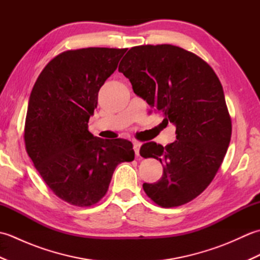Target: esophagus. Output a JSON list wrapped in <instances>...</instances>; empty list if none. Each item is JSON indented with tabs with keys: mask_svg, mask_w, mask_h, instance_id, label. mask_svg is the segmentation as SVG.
Instances as JSON below:
<instances>
[{
	"mask_svg": "<svg viewBox=\"0 0 260 260\" xmlns=\"http://www.w3.org/2000/svg\"><path fill=\"white\" fill-rule=\"evenodd\" d=\"M133 148H134V152H135V155L139 156L140 155V148H141V143L140 142H133Z\"/></svg>",
	"mask_w": 260,
	"mask_h": 260,
	"instance_id": "obj_1",
	"label": "esophagus"
}]
</instances>
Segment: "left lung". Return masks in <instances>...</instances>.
<instances>
[{
  "label": "left lung",
  "instance_id": "8db88e82",
  "mask_svg": "<svg viewBox=\"0 0 260 260\" xmlns=\"http://www.w3.org/2000/svg\"><path fill=\"white\" fill-rule=\"evenodd\" d=\"M118 71L137 96L176 126L175 142L141 147L143 157L164 165L161 179L143 184L146 196L162 208L192 201L212 182L231 139V117L218 76L197 54L172 45L133 47Z\"/></svg>",
  "mask_w": 260,
  "mask_h": 260
}]
</instances>
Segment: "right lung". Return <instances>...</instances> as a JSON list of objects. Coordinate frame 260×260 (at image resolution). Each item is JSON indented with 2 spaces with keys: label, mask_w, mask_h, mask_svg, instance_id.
Here are the masks:
<instances>
[{
  "label": "right lung",
  "mask_w": 260,
  "mask_h": 260,
  "mask_svg": "<svg viewBox=\"0 0 260 260\" xmlns=\"http://www.w3.org/2000/svg\"><path fill=\"white\" fill-rule=\"evenodd\" d=\"M127 49L67 50L49 61L32 88L24 125L27 155L54 194L76 207L102 200L116 167L135 153L126 140L88 131L98 91Z\"/></svg>",
  "instance_id": "add662e5"
}]
</instances>
